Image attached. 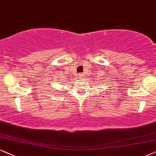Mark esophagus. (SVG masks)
I'll list each match as a JSON object with an SVG mask.
<instances>
[{
	"mask_svg": "<svg viewBox=\"0 0 156 156\" xmlns=\"http://www.w3.org/2000/svg\"><path fill=\"white\" fill-rule=\"evenodd\" d=\"M83 76H84L83 74V73H80V74L78 75V77H79V78H83Z\"/></svg>",
	"mask_w": 156,
	"mask_h": 156,
	"instance_id": "1",
	"label": "esophagus"
}]
</instances>
